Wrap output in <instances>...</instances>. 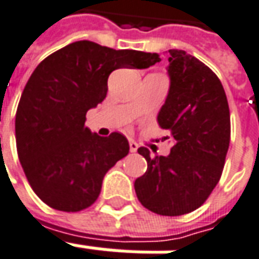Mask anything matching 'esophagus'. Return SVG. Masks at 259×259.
<instances>
[{
  "label": "esophagus",
  "mask_w": 259,
  "mask_h": 259,
  "mask_svg": "<svg viewBox=\"0 0 259 259\" xmlns=\"http://www.w3.org/2000/svg\"><path fill=\"white\" fill-rule=\"evenodd\" d=\"M129 148H130V152H136L138 149V144L133 140H130L129 141Z\"/></svg>",
  "instance_id": "obj_1"
}]
</instances>
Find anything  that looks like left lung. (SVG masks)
I'll return each instance as SVG.
<instances>
[{"label": "left lung", "instance_id": "left-lung-1", "mask_svg": "<svg viewBox=\"0 0 259 259\" xmlns=\"http://www.w3.org/2000/svg\"><path fill=\"white\" fill-rule=\"evenodd\" d=\"M169 91L157 122L172 138L168 156L151 157L136 179L138 201L161 216H181L200 208L220 181L230 147L231 121L219 77L183 50H168ZM169 138V137H165Z\"/></svg>", "mask_w": 259, "mask_h": 259}]
</instances>
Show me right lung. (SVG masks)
<instances>
[{
  "label": "right lung",
  "mask_w": 259,
  "mask_h": 259,
  "mask_svg": "<svg viewBox=\"0 0 259 259\" xmlns=\"http://www.w3.org/2000/svg\"><path fill=\"white\" fill-rule=\"evenodd\" d=\"M159 61L156 53L78 40L37 65L20 98L15 129L21 167L45 204L80 212L98 200L104 175L129 153V143L116 132L92 133L87 111L103 102L115 69H147Z\"/></svg>",
  "instance_id": "obj_1"
}]
</instances>
